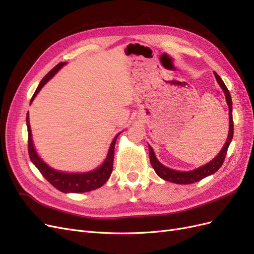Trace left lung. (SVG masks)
<instances>
[{
	"mask_svg": "<svg viewBox=\"0 0 254 254\" xmlns=\"http://www.w3.org/2000/svg\"><path fill=\"white\" fill-rule=\"evenodd\" d=\"M214 75L216 77L217 83L219 84L220 88L222 89L224 96H226V101L227 104L229 107V133H228V137L226 143L223 144L222 149L219 151V153L217 154L211 162H208L205 165H202L200 167L190 170V171H180V170H175L166 167L165 165H163L161 162L158 161L157 157L155 156V153L153 149L149 146V155H150V162L152 167L155 170L156 175L162 178L165 181H168V182L171 183H176V184H192L195 182H199L202 179H204L208 176H212L214 173L218 170L221 165L223 164L224 158H226L227 155V151L228 148L230 146V143L232 141V138H233V133H234V125H233V116H232V99H231V95L227 88L226 84L223 83L222 79L220 78V76L216 73L214 71Z\"/></svg>",
	"mask_w": 254,
	"mask_h": 254,
	"instance_id": "1",
	"label": "left lung"
}]
</instances>
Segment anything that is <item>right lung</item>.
<instances>
[{
	"label": "right lung",
	"instance_id": "add662e5",
	"mask_svg": "<svg viewBox=\"0 0 254 254\" xmlns=\"http://www.w3.org/2000/svg\"><path fill=\"white\" fill-rule=\"evenodd\" d=\"M66 64L67 63H60L59 64H56V66L41 79L37 89H36L34 96L31 99L30 104H32L34 99L38 95V92L41 90L42 87L45 86ZM26 127L28 134V154H30L31 161L36 167H37L41 175L45 177L46 180L49 181V183L52 184L56 190H59L64 193L87 192L97 190V188L102 186L106 181L110 179L113 171L115 143L116 140H117V137L120 135L121 132L115 136V138L113 139L110 146V149H108L104 162L101 164L99 167L86 172H64L51 167V166H49L45 161H43L37 153V151H36L32 138V129L30 126V115H28V112L26 114Z\"/></svg>",
	"mask_w": 254,
	"mask_h": 254
}]
</instances>
